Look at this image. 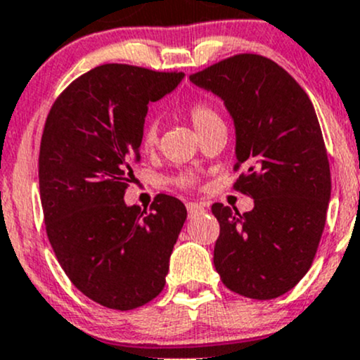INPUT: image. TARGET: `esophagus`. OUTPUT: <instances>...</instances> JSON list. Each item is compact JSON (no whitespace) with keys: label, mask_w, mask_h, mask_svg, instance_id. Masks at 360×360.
I'll use <instances>...</instances> for the list:
<instances>
[{"label":"esophagus","mask_w":360,"mask_h":360,"mask_svg":"<svg viewBox=\"0 0 360 360\" xmlns=\"http://www.w3.org/2000/svg\"><path fill=\"white\" fill-rule=\"evenodd\" d=\"M186 208H188L189 217L196 215V213L205 212V205H203V203H196V201H191V203H188V205H186Z\"/></svg>","instance_id":"1"}]
</instances>
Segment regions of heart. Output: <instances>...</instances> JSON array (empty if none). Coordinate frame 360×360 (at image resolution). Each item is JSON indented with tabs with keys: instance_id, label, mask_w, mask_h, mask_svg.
Segmentation results:
<instances>
[{
	"instance_id": "heart-1",
	"label": "heart",
	"mask_w": 360,
	"mask_h": 360,
	"mask_svg": "<svg viewBox=\"0 0 360 360\" xmlns=\"http://www.w3.org/2000/svg\"><path fill=\"white\" fill-rule=\"evenodd\" d=\"M186 112L189 121L193 122V126H195L198 133L207 131L208 128H212L215 124H224L222 117L217 112V109L213 108L210 102L201 101V98L193 101L188 105ZM140 145L145 152H152L159 145V126H157L155 121H148L143 126V131H141L140 136ZM176 184L181 188H191L196 184V177L193 174H183V176L177 177Z\"/></svg>"
}]
</instances>
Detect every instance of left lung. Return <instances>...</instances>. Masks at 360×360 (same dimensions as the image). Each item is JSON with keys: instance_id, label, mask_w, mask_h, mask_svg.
I'll return each mask as SVG.
<instances>
[{"instance_id": "1", "label": "left lung", "mask_w": 360, "mask_h": 360, "mask_svg": "<svg viewBox=\"0 0 360 360\" xmlns=\"http://www.w3.org/2000/svg\"><path fill=\"white\" fill-rule=\"evenodd\" d=\"M189 80L222 98L234 120V171L244 167L234 188L255 200L246 213L212 205L215 270L236 294L278 297L307 274L326 222L330 162L313 102L259 54H236Z\"/></svg>"}]
</instances>
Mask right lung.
<instances>
[{"label":"right lung","mask_w":360,"mask_h":360,"mask_svg":"<svg viewBox=\"0 0 360 360\" xmlns=\"http://www.w3.org/2000/svg\"><path fill=\"white\" fill-rule=\"evenodd\" d=\"M183 78L102 65L71 82L47 114L39 153L47 238L73 285L109 309L160 294L186 220V207L169 195H157L150 212L124 203L148 104Z\"/></svg>","instance_id":"right-lung-1"}]
</instances>
